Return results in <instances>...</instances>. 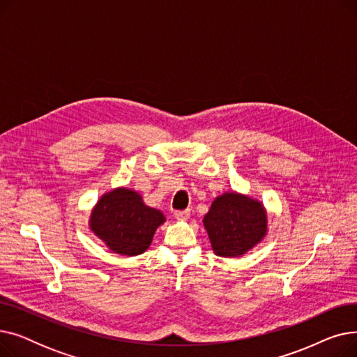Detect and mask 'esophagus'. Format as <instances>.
<instances>
[{"mask_svg":"<svg viewBox=\"0 0 357 357\" xmlns=\"http://www.w3.org/2000/svg\"><path fill=\"white\" fill-rule=\"evenodd\" d=\"M174 215H175V218H178V220H186V218H190V215H191V210L175 211V213H174Z\"/></svg>","mask_w":357,"mask_h":357,"instance_id":"1","label":"esophagus"}]
</instances>
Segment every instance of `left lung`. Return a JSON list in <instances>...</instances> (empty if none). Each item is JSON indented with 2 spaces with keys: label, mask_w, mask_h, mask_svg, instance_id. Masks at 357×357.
<instances>
[{
  "label": "left lung",
  "mask_w": 357,
  "mask_h": 357,
  "mask_svg": "<svg viewBox=\"0 0 357 357\" xmlns=\"http://www.w3.org/2000/svg\"><path fill=\"white\" fill-rule=\"evenodd\" d=\"M202 222L214 253L221 257L245 255L268 231V214L264 204L238 192H224L217 197Z\"/></svg>",
  "instance_id": "1"
}]
</instances>
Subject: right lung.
I'll return each instance as SVG.
<instances>
[{"label":"right lung","mask_w":357,"mask_h":357,"mask_svg":"<svg viewBox=\"0 0 357 357\" xmlns=\"http://www.w3.org/2000/svg\"><path fill=\"white\" fill-rule=\"evenodd\" d=\"M165 215L143 202L139 192L116 188L104 194L89 218V229L117 255L136 256L149 249Z\"/></svg>","instance_id":"obj_1"}]
</instances>
